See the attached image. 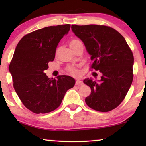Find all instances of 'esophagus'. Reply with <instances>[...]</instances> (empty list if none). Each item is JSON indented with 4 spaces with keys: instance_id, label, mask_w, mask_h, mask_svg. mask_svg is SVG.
Wrapping results in <instances>:
<instances>
[{
    "instance_id": "34e87169",
    "label": "esophagus",
    "mask_w": 146,
    "mask_h": 146,
    "mask_svg": "<svg viewBox=\"0 0 146 146\" xmlns=\"http://www.w3.org/2000/svg\"><path fill=\"white\" fill-rule=\"evenodd\" d=\"M75 84H76V86L83 85V82H82V81H81V80H77L76 81V82H75Z\"/></svg>"
}]
</instances>
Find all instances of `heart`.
<instances>
[{"mask_svg":"<svg viewBox=\"0 0 146 146\" xmlns=\"http://www.w3.org/2000/svg\"><path fill=\"white\" fill-rule=\"evenodd\" d=\"M80 42H81V41L79 40L78 39L75 38V39H73V40H71L70 45V47H72V46H75V45H76V44H78ZM68 71L71 74H76V73H77V71L76 70V69L73 67H71H71L68 68Z\"/></svg>","mask_w":146,"mask_h":146,"instance_id":"heart-1","label":"heart"}]
</instances>
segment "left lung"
<instances>
[{
	"label": "left lung",
	"mask_w": 146,
	"mask_h": 146,
	"mask_svg": "<svg viewBox=\"0 0 146 146\" xmlns=\"http://www.w3.org/2000/svg\"><path fill=\"white\" fill-rule=\"evenodd\" d=\"M71 29L91 55V69L102 73L100 80H84L91 90L86 103L98 111L113 110L124 99L131 86L134 64L131 50L122 35L111 27L71 25Z\"/></svg>",
	"instance_id": "1"
}]
</instances>
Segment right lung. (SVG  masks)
Segmentation results:
<instances>
[{
  "mask_svg": "<svg viewBox=\"0 0 146 146\" xmlns=\"http://www.w3.org/2000/svg\"><path fill=\"white\" fill-rule=\"evenodd\" d=\"M70 24L46 27L23 36L9 66L13 87L21 102L36 114L47 113L60 105L64 95L75 84L73 77L49 78L44 71L54 60L59 42L70 29Z\"/></svg>",
  "mask_w": 146,
  "mask_h": 146,
  "instance_id": "1",
  "label": "right lung"
}]
</instances>
